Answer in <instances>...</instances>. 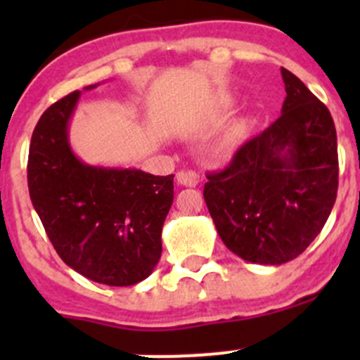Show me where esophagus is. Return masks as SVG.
<instances>
[{
  "instance_id": "34e87169",
  "label": "esophagus",
  "mask_w": 360,
  "mask_h": 360,
  "mask_svg": "<svg viewBox=\"0 0 360 360\" xmlns=\"http://www.w3.org/2000/svg\"><path fill=\"white\" fill-rule=\"evenodd\" d=\"M176 177H177V183L188 188L197 186L198 181H200V176H198L197 172H193V170H181V172H177Z\"/></svg>"
}]
</instances>
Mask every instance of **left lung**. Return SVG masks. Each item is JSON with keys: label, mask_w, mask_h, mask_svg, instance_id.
<instances>
[{"label": "left lung", "mask_w": 360, "mask_h": 360, "mask_svg": "<svg viewBox=\"0 0 360 360\" xmlns=\"http://www.w3.org/2000/svg\"><path fill=\"white\" fill-rule=\"evenodd\" d=\"M285 101L268 129L207 174L203 198L221 240L242 259L282 264L321 233L336 202L335 122L303 82L282 68Z\"/></svg>", "instance_id": "left-lung-1"}]
</instances>
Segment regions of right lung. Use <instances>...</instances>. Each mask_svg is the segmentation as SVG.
I'll use <instances>...</instances> for the list:
<instances>
[{
    "mask_svg": "<svg viewBox=\"0 0 360 360\" xmlns=\"http://www.w3.org/2000/svg\"><path fill=\"white\" fill-rule=\"evenodd\" d=\"M78 99L76 90L53 103L34 127L27 158L29 195L68 266L99 284L134 285L150 277L162 256L174 176L94 167L76 158L68 125Z\"/></svg>",
    "mask_w": 360,
    "mask_h": 360,
    "instance_id": "obj_1",
    "label": "right lung"
}]
</instances>
